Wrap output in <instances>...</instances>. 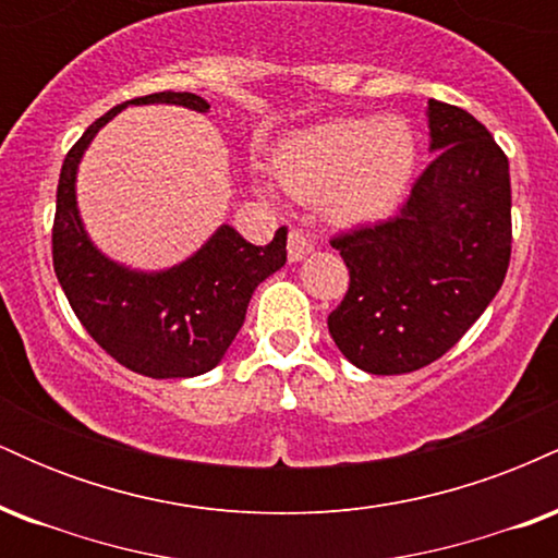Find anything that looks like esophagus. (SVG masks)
I'll list each match as a JSON object with an SVG mask.
<instances>
[{"label": "esophagus", "mask_w": 558, "mask_h": 558, "mask_svg": "<svg viewBox=\"0 0 558 558\" xmlns=\"http://www.w3.org/2000/svg\"><path fill=\"white\" fill-rule=\"evenodd\" d=\"M312 252H315V241H312L304 230L293 228L291 233H288V259L301 262L304 257H310Z\"/></svg>", "instance_id": "obj_1"}]
</instances>
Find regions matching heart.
Returning <instances> with one entry per match:
<instances>
[{
	"mask_svg": "<svg viewBox=\"0 0 558 558\" xmlns=\"http://www.w3.org/2000/svg\"><path fill=\"white\" fill-rule=\"evenodd\" d=\"M417 165L403 118H336L293 133L278 155V181L293 196H325L338 222H375L393 213Z\"/></svg>",
	"mask_w": 558,
	"mask_h": 558,
	"instance_id": "heart-1",
	"label": "heart"
}]
</instances>
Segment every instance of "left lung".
<instances>
[{
	"mask_svg": "<svg viewBox=\"0 0 558 558\" xmlns=\"http://www.w3.org/2000/svg\"><path fill=\"white\" fill-rule=\"evenodd\" d=\"M427 128L435 159L401 213L330 241L351 280L328 330L369 375L414 373L444 356L509 270V159L488 128L446 101H427Z\"/></svg>",
	"mask_w": 558,
	"mask_h": 558,
	"instance_id": "obj_1",
	"label": "left lung"
}]
</instances>
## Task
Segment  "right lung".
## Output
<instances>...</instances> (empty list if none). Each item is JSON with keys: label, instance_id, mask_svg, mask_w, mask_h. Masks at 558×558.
Listing matches in <instances>:
<instances>
[{"label": "right lung", "instance_id": "add662e5", "mask_svg": "<svg viewBox=\"0 0 558 558\" xmlns=\"http://www.w3.org/2000/svg\"><path fill=\"white\" fill-rule=\"evenodd\" d=\"M128 105L209 110L196 94L159 92L112 107L86 128L68 151L57 185L54 272L75 317L112 360L157 380L196 377L220 364L246 319L254 288L286 265L288 230L278 228L267 246H254L235 228L220 226L196 254L159 272L131 270L105 257L83 228L75 175L99 128Z\"/></svg>", "mask_w": 558, "mask_h": 558}]
</instances>
